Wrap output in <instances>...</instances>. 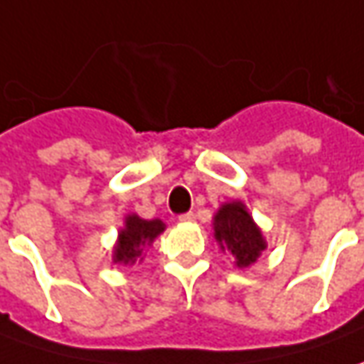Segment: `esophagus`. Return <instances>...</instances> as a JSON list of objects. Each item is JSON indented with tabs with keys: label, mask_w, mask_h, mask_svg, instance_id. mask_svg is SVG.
Here are the masks:
<instances>
[{
	"label": "esophagus",
	"mask_w": 364,
	"mask_h": 364,
	"mask_svg": "<svg viewBox=\"0 0 364 364\" xmlns=\"http://www.w3.org/2000/svg\"><path fill=\"white\" fill-rule=\"evenodd\" d=\"M180 220L182 223H190V220H194V213H184V215H180Z\"/></svg>",
	"instance_id": "34e87169"
}]
</instances>
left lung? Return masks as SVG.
<instances>
[{
	"label": "left lung",
	"instance_id": "1",
	"mask_svg": "<svg viewBox=\"0 0 364 364\" xmlns=\"http://www.w3.org/2000/svg\"><path fill=\"white\" fill-rule=\"evenodd\" d=\"M215 237L223 249H229L237 267H249L265 249L263 235L245 210L243 203L223 204L215 217Z\"/></svg>",
	"mask_w": 364,
	"mask_h": 364
}]
</instances>
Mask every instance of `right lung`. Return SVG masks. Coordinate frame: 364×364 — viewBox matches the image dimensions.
Instances as JSON below:
<instances>
[{"instance_id": "1", "label": "right lung", "mask_w": 364, "mask_h": 364, "mask_svg": "<svg viewBox=\"0 0 364 364\" xmlns=\"http://www.w3.org/2000/svg\"><path fill=\"white\" fill-rule=\"evenodd\" d=\"M164 231L161 220H144V218L127 217L125 229L119 232V243L115 247L113 261L115 263H133L135 259L141 255L144 247L149 245L160 232Z\"/></svg>"}]
</instances>
